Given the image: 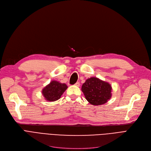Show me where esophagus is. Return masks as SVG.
Wrapping results in <instances>:
<instances>
[{
    "mask_svg": "<svg viewBox=\"0 0 151 151\" xmlns=\"http://www.w3.org/2000/svg\"><path fill=\"white\" fill-rule=\"evenodd\" d=\"M76 86H77V87H79V86H80V83H79V82H77V83H75V84Z\"/></svg>",
    "mask_w": 151,
    "mask_h": 151,
    "instance_id": "34e87169",
    "label": "esophagus"
}]
</instances>
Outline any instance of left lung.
Masks as SVG:
<instances>
[{"label": "left lung", "mask_w": 151, "mask_h": 151, "mask_svg": "<svg viewBox=\"0 0 151 151\" xmlns=\"http://www.w3.org/2000/svg\"><path fill=\"white\" fill-rule=\"evenodd\" d=\"M81 91L86 99L92 105L105 104L112 96L111 84L96 77L86 80L82 86Z\"/></svg>", "instance_id": "left-lung-1"}]
</instances>
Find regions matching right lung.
Listing matches in <instances>:
<instances>
[{
  "label": "right lung",
  "mask_w": 151,
  "mask_h": 151,
  "mask_svg": "<svg viewBox=\"0 0 151 151\" xmlns=\"http://www.w3.org/2000/svg\"><path fill=\"white\" fill-rule=\"evenodd\" d=\"M67 88L66 84L52 80L42 89V93L46 101H54L60 98Z\"/></svg>",
  "instance_id": "1"
}]
</instances>
